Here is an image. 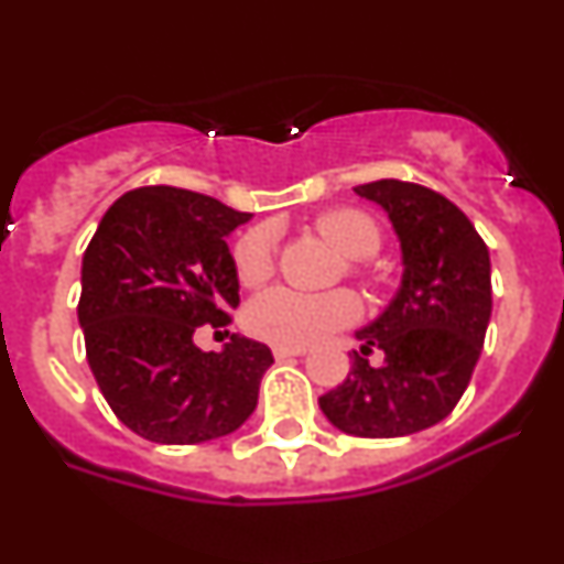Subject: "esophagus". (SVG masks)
<instances>
[{"mask_svg":"<svg viewBox=\"0 0 564 564\" xmlns=\"http://www.w3.org/2000/svg\"><path fill=\"white\" fill-rule=\"evenodd\" d=\"M307 352V347H273V358H276V361H285V358H293V356H305Z\"/></svg>","mask_w":564,"mask_h":564,"instance_id":"1","label":"esophagus"}]
</instances>
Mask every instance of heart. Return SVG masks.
Returning <instances> with one entry per match:
<instances>
[{
	"instance_id": "heart-1",
	"label": "heart",
	"mask_w": 564,
	"mask_h": 564,
	"mask_svg": "<svg viewBox=\"0 0 564 564\" xmlns=\"http://www.w3.org/2000/svg\"><path fill=\"white\" fill-rule=\"evenodd\" d=\"M313 226L352 262H367L381 251V228L361 208H333L318 214ZM234 271L246 288L265 285L273 276L276 237L271 226H253L237 239ZM358 316H361V302L350 291L302 293L293 288H273L259 293L248 305L246 322L253 336L279 347H307L341 327H350Z\"/></svg>"
}]
</instances>
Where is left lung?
<instances>
[{"label":"left lung","instance_id":"1","mask_svg":"<svg viewBox=\"0 0 564 564\" xmlns=\"http://www.w3.org/2000/svg\"><path fill=\"white\" fill-rule=\"evenodd\" d=\"M356 194L390 214L403 251L401 291L358 330L347 381L318 398L333 426L358 437L430 430L466 392L491 318V259L477 228L443 194L406 181H372ZM384 350L372 368L366 356Z\"/></svg>","mask_w":564,"mask_h":564}]
</instances>
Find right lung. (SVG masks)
Returning a JSON list of instances; mask_svg holds the SVG:
<instances>
[{
    "label": "right lung",
    "instance_id": "add662e5",
    "mask_svg": "<svg viewBox=\"0 0 564 564\" xmlns=\"http://www.w3.org/2000/svg\"><path fill=\"white\" fill-rule=\"evenodd\" d=\"M248 217L206 194L143 186L118 197L89 239L78 299L87 361L134 435L214 441L257 410L273 364L265 344L231 336L223 352L194 344L200 327L231 325L239 282L226 237Z\"/></svg>",
    "mask_w": 564,
    "mask_h": 564
}]
</instances>
